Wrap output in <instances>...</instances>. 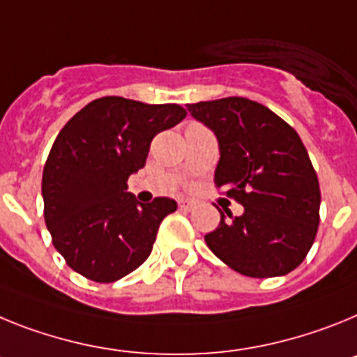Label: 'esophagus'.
Masks as SVG:
<instances>
[{
  "label": "esophagus",
  "instance_id": "34e87169",
  "mask_svg": "<svg viewBox=\"0 0 357 357\" xmlns=\"http://www.w3.org/2000/svg\"><path fill=\"white\" fill-rule=\"evenodd\" d=\"M196 206V203L190 199H179V208L181 210H192Z\"/></svg>",
  "mask_w": 357,
  "mask_h": 357
}]
</instances>
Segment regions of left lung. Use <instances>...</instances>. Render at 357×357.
<instances>
[{
	"mask_svg": "<svg viewBox=\"0 0 357 357\" xmlns=\"http://www.w3.org/2000/svg\"><path fill=\"white\" fill-rule=\"evenodd\" d=\"M188 113L219 144L213 181L244 206L221 212L204 235L213 255L241 275L282 277L298 268L320 222V185L300 136L278 114L243 97L197 102Z\"/></svg>",
	"mask_w": 357,
	"mask_h": 357,
	"instance_id": "1",
	"label": "left lung"
}]
</instances>
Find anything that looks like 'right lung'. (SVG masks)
I'll list each match as a JSON object with an SVG mask.
<instances>
[{
  "mask_svg": "<svg viewBox=\"0 0 357 357\" xmlns=\"http://www.w3.org/2000/svg\"><path fill=\"white\" fill-rule=\"evenodd\" d=\"M185 116L178 104L102 97L61 129L43 170V201L55 250L73 271L107 284L147 260L178 203H140L127 179L145 167L154 136Z\"/></svg>",
  "mask_w": 357,
  "mask_h": 357,
  "instance_id": "obj_1",
  "label": "right lung"
}]
</instances>
